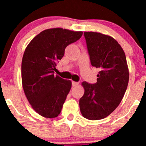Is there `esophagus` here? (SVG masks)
I'll return each instance as SVG.
<instances>
[{"instance_id":"34e87169","label":"esophagus","mask_w":146,"mask_h":146,"mask_svg":"<svg viewBox=\"0 0 146 146\" xmlns=\"http://www.w3.org/2000/svg\"><path fill=\"white\" fill-rule=\"evenodd\" d=\"M79 84L78 82H75V81H73L72 82V85H73V87H76V86H78Z\"/></svg>"}]
</instances>
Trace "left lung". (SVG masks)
Returning a JSON list of instances; mask_svg holds the SVG:
<instances>
[{
    "label": "left lung",
    "mask_w": 146,
    "mask_h": 146,
    "mask_svg": "<svg viewBox=\"0 0 146 146\" xmlns=\"http://www.w3.org/2000/svg\"><path fill=\"white\" fill-rule=\"evenodd\" d=\"M91 64L100 69L97 82L84 81L83 96L79 101L82 115L100 120L115 110L123 98L129 79L125 53L111 36L99 32H84Z\"/></svg>",
    "instance_id": "8db88e82"
}]
</instances>
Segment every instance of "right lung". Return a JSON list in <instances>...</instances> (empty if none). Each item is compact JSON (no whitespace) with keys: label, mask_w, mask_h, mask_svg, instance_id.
Masks as SVG:
<instances>
[{"label":"right lung","mask_w":146,"mask_h":146,"mask_svg":"<svg viewBox=\"0 0 146 146\" xmlns=\"http://www.w3.org/2000/svg\"><path fill=\"white\" fill-rule=\"evenodd\" d=\"M82 35V32L48 29L27 45L22 61V83L27 100L39 115L55 118L61 113L72 83L54 76V70L66 46Z\"/></svg>","instance_id":"right-lung-1"}]
</instances>
